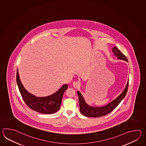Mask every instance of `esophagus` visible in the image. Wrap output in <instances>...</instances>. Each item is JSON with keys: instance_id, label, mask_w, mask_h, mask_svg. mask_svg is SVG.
Masks as SVG:
<instances>
[{"instance_id": "1", "label": "esophagus", "mask_w": 146, "mask_h": 146, "mask_svg": "<svg viewBox=\"0 0 146 146\" xmlns=\"http://www.w3.org/2000/svg\"><path fill=\"white\" fill-rule=\"evenodd\" d=\"M72 84H73V87H74V88H76L80 86V84L79 82H77V81H74L73 82Z\"/></svg>"}]
</instances>
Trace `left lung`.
Here are the masks:
<instances>
[{"label": "left lung", "instance_id": "1", "mask_svg": "<svg viewBox=\"0 0 146 146\" xmlns=\"http://www.w3.org/2000/svg\"><path fill=\"white\" fill-rule=\"evenodd\" d=\"M112 51L114 55L116 56L118 59L123 60L128 62L126 57L117 47H114L112 48ZM128 84L129 80L128 81L127 85L123 91L119 96H117L115 99L112 101L110 103L108 104L101 107H93L88 105L84 101V97L81 93L79 91H78L80 111L81 114L89 117H99L108 114L118 106L119 103L121 102V100L125 98L128 90Z\"/></svg>", "mask_w": 146, "mask_h": 146}]
</instances>
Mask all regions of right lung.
<instances>
[{"mask_svg":"<svg viewBox=\"0 0 146 146\" xmlns=\"http://www.w3.org/2000/svg\"><path fill=\"white\" fill-rule=\"evenodd\" d=\"M16 80L23 99L25 104L32 110L45 114H53L59 110L64 93L68 88L67 84H64L59 90L50 96L37 97L29 93L24 88L20 79L18 69Z\"/></svg>","mask_w":146,"mask_h":146,"instance_id":"add662e5","label":"right lung"}]
</instances>
